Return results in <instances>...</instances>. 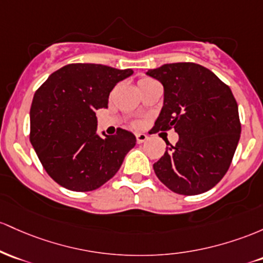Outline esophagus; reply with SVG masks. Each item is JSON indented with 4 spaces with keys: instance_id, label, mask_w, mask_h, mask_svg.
<instances>
[{
    "instance_id": "34e87169",
    "label": "esophagus",
    "mask_w": 263,
    "mask_h": 263,
    "mask_svg": "<svg viewBox=\"0 0 263 263\" xmlns=\"http://www.w3.org/2000/svg\"><path fill=\"white\" fill-rule=\"evenodd\" d=\"M145 140H147V135L146 134H144V133H139V134H137V143L138 144L144 143Z\"/></svg>"
}]
</instances>
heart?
I'll return each mask as SVG.
<instances>
[{
	"mask_svg": "<svg viewBox=\"0 0 263 263\" xmlns=\"http://www.w3.org/2000/svg\"><path fill=\"white\" fill-rule=\"evenodd\" d=\"M141 81H144V79H141Z\"/></svg>",
	"mask_w": 263,
	"mask_h": 263,
	"instance_id": "heart-1",
	"label": "heart"
}]
</instances>
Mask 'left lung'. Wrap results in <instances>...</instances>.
I'll return each mask as SVG.
<instances>
[{"label":"left lung","instance_id":"obj_1","mask_svg":"<svg viewBox=\"0 0 263 263\" xmlns=\"http://www.w3.org/2000/svg\"><path fill=\"white\" fill-rule=\"evenodd\" d=\"M146 74L164 87V104L154 133L173 128L175 146L153 165L159 180L180 195L210 190L229 170L241 134L238 107L231 89L208 68L170 63Z\"/></svg>","mask_w":263,"mask_h":263}]
</instances>
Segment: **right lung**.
Listing matches in <instances>:
<instances>
[{"mask_svg":"<svg viewBox=\"0 0 263 263\" xmlns=\"http://www.w3.org/2000/svg\"><path fill=\"white\" fill-rule=\"evenodd\" d=\"M133 74L103 64H67L55 70L32 100L31 140L48 175L72 191H92L113 178L137 143L132 132L97 133L98 109L111 89Z\"/></svg>","mask_w":263,"mask_h":263,"instance_id":"1","label":"right lung"}]
</instances>
